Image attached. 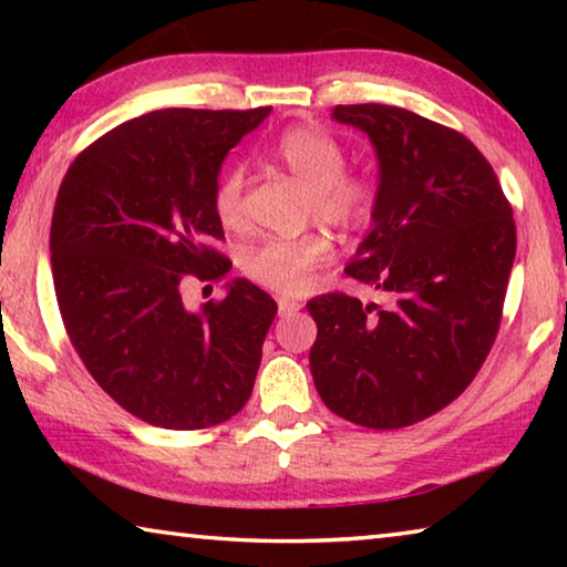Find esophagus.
I'll list each match as a JSON object with an SVG mask.
<instances>
[{
	"instance_id": "1",
	"label": "esophagus",
	"mask_w": 567,
	"mask_h": 567,
	"mask_svg": "<svg viewBox=\"0 0 567 567\" xmlns=\"http://www.w3.org/2000/svg\"><path fill=\"white\" fill-rule=\"evenodd\" d=\"M297 310H300V305L295 300H287V297H280V300H277V312H280V318H287V315H292Z\"/></svg>"
}]
</instances>
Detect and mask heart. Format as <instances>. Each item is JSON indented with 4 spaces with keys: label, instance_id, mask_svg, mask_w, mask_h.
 <instances>
[{
    "label": "heart",
    "instance_id": "b5f03b06",
    "mask_svg": "<svg viewBox=\"0 0 567 567\" xmlns=\"http://www.w3.org/2000/svg\"><path fill=\"white\" fill-rule=\"evenodd\" d=\"M277 162L310 189V207L322 223L340 229H358L368 223L375 205L370 182L344 172L340 142L318 127H292L275 142ZM245 169L229 165L217 179L215 215L225 227L243 225ZM332 257L330 239L320 233L275 237L249 247L243 255V272L249 280L277 295H302L315 272Z\"/></svg>",
    "mask_w": 567,
    "mask_h": 567
}]
</instances>
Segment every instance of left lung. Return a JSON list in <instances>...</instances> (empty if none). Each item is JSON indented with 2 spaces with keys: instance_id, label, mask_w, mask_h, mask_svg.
I'll return each instance as SVG.
<instances>
[{
  "instance_id": "8db88e82",
  "label": "left lung",
  "mask_w": 567,
  "mask_h": 567,
  "mask_svg": "<svg viewBox=\"0 0 567 567\" xmlns=\"http://www.w3.org/2000/svg\"><path fill=\"white\" fill-rule=\"evenodd\" d=\"M378 157L372 227L344 272L385 292H330L318 322L315 388L334 415L395 430L450 405L491 352L515 260L513 209L463 134L390 104H338Z\"/></svg>"
}]
</instances>
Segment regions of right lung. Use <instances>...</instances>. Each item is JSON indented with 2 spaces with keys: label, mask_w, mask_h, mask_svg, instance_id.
Returning <instances> with one entry per match:
<instances>
[{
  "label": "right lung",
  "mask_w": 567,
  "mask_h": 567,
  "mask_svg": "<svg viewBox=\"0 0 567 567\" xmlns=\"http://www.w3.org/2000/svg\"><path fill=\"white\" fill-rule=\"evenodd\" d=\"M272 107L157 110L110 130L72 162L54 203L52 280L66 334L97 385L165 430L219 425L245 408L277 315L245 277L187 310L179 282L233 262L215 187L223 162Z\"/></svg>",
  "instance_id": "add662e5"
}]
</instances>
